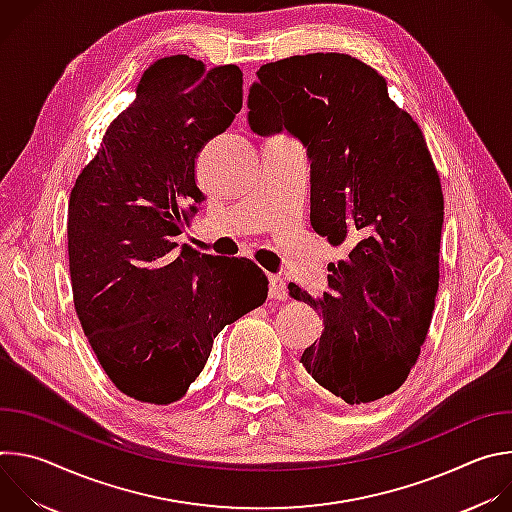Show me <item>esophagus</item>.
<instances>
[{
	"instance_id": "34e87169",
	"label": "esophagus",
	"mask_w": 512,
	"mask_h": 512,
	"mask_svg": "<svg viewBox=\"0 0 512 512\" xmlns=\"http://www.w3.org/2000/svg\"><path fill=\"white\" fill-rule=\"evenodd\" d=\"M269 298L283 302L287 298V289H285V279L281 275L269 273Z\"/></svg>"
}]
</instances>
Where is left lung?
I'll return each mask as SVG.
<instances>
[{"mask_svg": "<svg viewBox=\"0 0 512 512\" xmlns=\"http://www.w3.org/2000/svg\"><path fill=\"white\" fill-rule=\"evenodd\" d=\"M257 79L251 129H285L306 145L312 229L348 249L332 263L320 302L287 285L324 320L302 364L348 405L383 399L405 383L429 330L440 285V174L419 125L362 60L340 52L289 56L263 64Z\"/></svg>", "mask_w": 512, "mask_h": 512, "instance_id": "obj_1", "label": "left lung"}]
</instances>
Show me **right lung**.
I'll list each match as a JSON object with an SVG mask.
<instances>
[{"label": "right lung", "mask_w": 512, "mask_h": 512, "mask_svg": "<svg viewBox=\"0 0 512 512\" xmlns=\"http://www.w3.org/2000/svg\"><path fill=\"white\" fill-rule=\"evenodd\" d=\"M241 107L239 66L162 58L70 192L72 302L103 371L135 401H180L216 334L267 300L253 261L176 251L174 241L204 202L198 154Z\"/></svg>", "instance_id": "1"}]
</instances>
